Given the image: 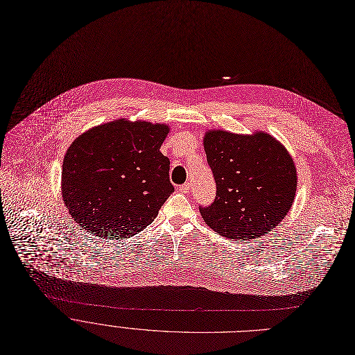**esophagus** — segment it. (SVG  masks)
Segmentation results:
<instances>
[{"label": "esophagus", "mask_w": 355, "mask_h": 355, "mask_svg": "<svg viewBox=\"0 0 355 355\" xmlns=\"http://www.w3.org/2000/svg\"><path fill=\"white\" fill-rule=\"evenodd\" d=\"M180 193H189V190H190V184L189 183H184V184H182V186H179V189H178Z\"/></svg>", "instance_id": "obj_1"}]
</instances>
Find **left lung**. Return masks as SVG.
I'll return each mask as SVG.
<instances>
[{
  "label": "left lung",
  "instance_id": "left-lung-1",
  "mask_svg": "<svg viewBox=\"0 0 355 355\" xmlns=\"http://www.w3.org/2000/svg\"><path fill=\"white\" fill-rule=\"evenodd\" d=\"M217 196L200 207L205 224L231 239H254L275 228L294 202L295 164L267 132L252 135L211 130L204 135Z\"/></svg>",
  "mask_w": 355,
  "mask_h": 355
}]
</instances>
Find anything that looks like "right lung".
Segmentation results:
<instances>
[{
  "label": "right lung",
  "mask_w": 355,
  "mask_h": 355,
  "mask_svg": "<svg viewBox=\"0 0 355 355\" xmlns=\"http://www.w3.org/2000/svg\"><path fill=\"white\" fill-rule=\"evenodd\" d=\"M168 132L166 124L120 119L80 135L61 172L62 201L74 221L110 241L147 228L175 191L171 162L159 151Z\"/></svg>",
  "instance_id": "add662e5"
}]
</instances>
